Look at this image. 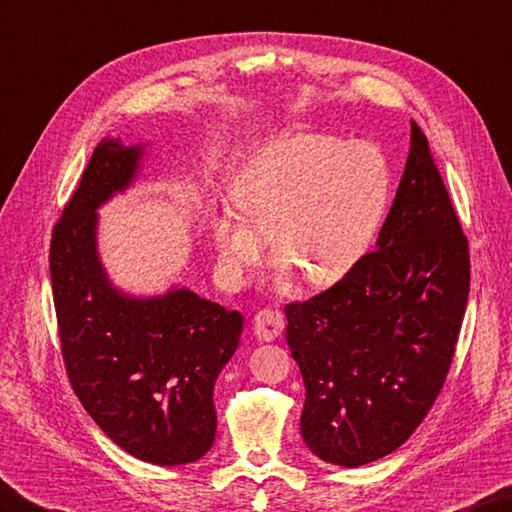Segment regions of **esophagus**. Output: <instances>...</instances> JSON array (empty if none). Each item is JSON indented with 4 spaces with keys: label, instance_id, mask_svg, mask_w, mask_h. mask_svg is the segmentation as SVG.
I'll return each instance as SVG.
<instances>
[{
    "label": "esophagus",
    "instance_id": "1",
    "mask_svg": "<svg viewBox=\"0 0 512 512\" xmlns=\"http://www.w3.org/2000/svg\"><path fill=\"white\" fill-rule=\"evenodd\" d=\"M284 328V317L280 310L265 308L254 317V334L260 341H276Z\"/></svg>",
    "mask_w": 512,
    "mask_h": 512
}]
</instances>
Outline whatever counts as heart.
<instances>
[{
  "mask_svg": "<svg viewBox=\"0 0 512 512\" xmlns=\"http://www.w3.org/2000/svg\"><path fill=\"white\" fill-rule=\"evenodd\" d=\"M389 195L391 169L376 147L330 134L273 141L236 173L234 204L215 210L221 269L241 282L263 260L271 232L280 289L293 269L313 284H332L367 254Z\"/></svg>",
  "mask_w": 512,
  "mask_h": 512,
  "instance_id": "obj_1",
  "label": "heart"
}]
</instances>
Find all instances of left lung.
I'll list each match as a JSON object with an SVG mask.
<instances>
[{
	"instance_id": "obj_1",
	"label": "left lung",
	"mask_w": 512,
	"mask_h": 512,
	"mask_svg": "<svg viewBox=\"0 0 512 512\" xmlns=\"http://www.w3.org/2000/svg\"><path fill=\"white\" fill-rule=\"evenodd\" d=\"M467 297V236L426 134L410 121V154L376 249L330 289L284 308L306 386L308 450L341 467L395 452L443 389Z\"/></svg>"
}]
</instances>
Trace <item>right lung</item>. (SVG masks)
I'll return each instance as SVG.
<instances>
[{"label":"right lung","instance_id":"obj_1","mask_svg":"<svg viewBox=\"0 0 512 512\" xmlns=\"http://www.w3.org/2000/svg\"><path fill=\"white\" fill-rule=\"evenodd\" d=\"M143 145L104 139L52 232L49 273L69 382L121 450L145 463H195L215 443L213 389L239 347L243 315L171 289L132 297L97 254V208L132 184Z\"/></svg>","mask_w":512,"mask_h":512}]
</instances>
